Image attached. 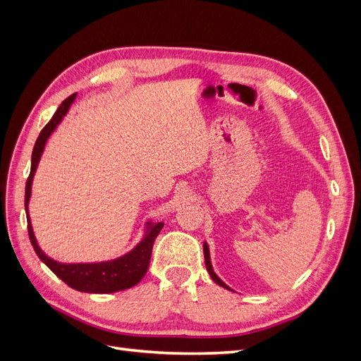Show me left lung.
<instances>
[{"mask_svg": "<svg viewBox=\"0 0 361 361\" xmlns=\"http://www.w3.org/2000/svg\"><path fill=\"white\" fill-rule=\"evenodd\" d=\"M203 253H204V264H206V269H207V272H209V276H211V279L216 283V285H220L221 288H224V289H227V290H232L231 288H228L226 283L218 277L216 274H215V271H214V268H212V264H211V255H209V247H207V244L206 243H203Z\"/></svg>", "mask_w": 361, "mask_h": 361, "instance_id": "left-lung-1", "label": "left lung"}]
</instances>
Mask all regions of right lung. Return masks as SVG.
<instances>
[{
    "label": "right lung",
    "instance_id": "right-lung-1",
    "mask_svg": "<svg viewBox=\"0 0 361 361\" xmlns=\"http://www.w3.org/2000/svg\"><path fill=\"white\" fill-rule=\"evenodd\" d=\"M75 99L76 93L71 94L68 99H64L61 102L59 110L54 113L47 126L40 130L35 149H32L31 170L25 185V212L28 223V235L31 245L35 248L39 259L54 272V274L66 283L68 286H71L75 290L87 293H113L135 286L137 283H140V280L145 277L149 268L152 248H154V243L158 233L161 232L164 223L147 221L145 224V235L141 238V241L123 256L105 262H92V264H61V262L54 260L43 253L37 244L35 232H32V226L28 215L31 185L32 179H35L43 150H45L47 141L54 130L57 129V126L61 123L64 116L68 114L69 108Z\"/></svg>",
    "mask_w": 361,
    "mask_h": 361
}]
</instances>
